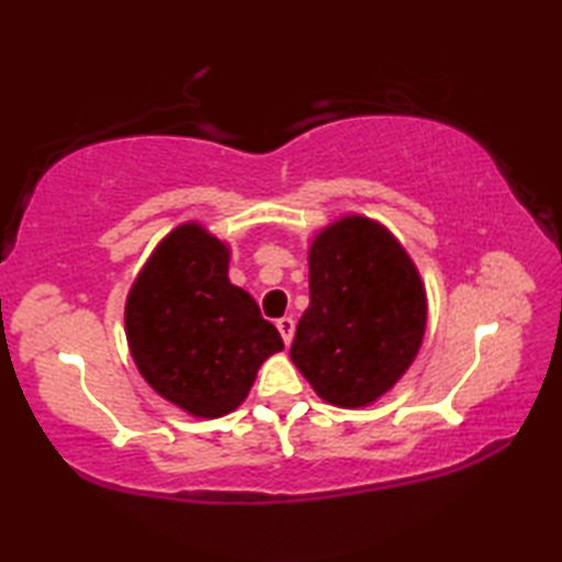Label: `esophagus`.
Segmentation results:
<instances>
[{"instance_id": "34e87169", "label": "esophagus", "mask_w": 562, "mask_h": 562, "mask_svg": "<svg viewBox=\"0 0 562 562\" xmlns=\"http://www.w3.org/2000/svg\"><path fill=\"white\" fill-rule=\"evenodd\" d=\"M278 329H280V335H282V339H284V345H290L292 337H294V319H292V317L278 319Z\"/></svg>"}]
</instances>
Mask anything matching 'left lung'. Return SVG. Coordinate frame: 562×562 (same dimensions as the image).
I'll list each match as a JSON object with an SVG mask.
<instances>
[{
  "label": "left lung",
  "mask_w": 562,
  "mask_h": 562,
  "mask_svg": "<svg viewBox=\"0 0 562 562\" xmlns=\"http://www.w3.org/2000/svg\"><path fill=\"white\" fill-rule=\"evenodd\" d=\"M310 307L290 357L322 402L369 406L389 394L422 349L426 288L418 268L374 217L341 215L312 237Z\"/></svg>",
  "instance_id": "obj_1"
}]
</instances>
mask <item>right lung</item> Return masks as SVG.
<instances>
[{
	"instance_id": "add662e5",
	"label": "right lung",
	"mask_w": 562,
	"mask_h": 562,
	"mask_svg": "<svg viewBox=\"0 0 562 562\" xmlns=\"http://www.w3.org/2000/svg\"><path fill=\"white\" fill-rule=\"evenodd\" d=\"M231 245L188 221L160 240L133 280L123 322L140 376L195 418L240 406L265 359L284 349L250 292L227 278Z\"/></svg>"
}]
</instances>
